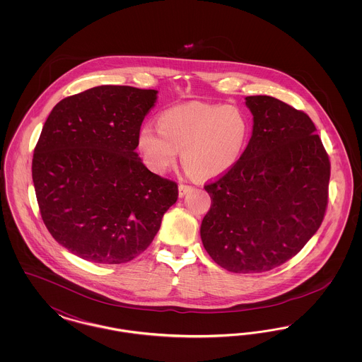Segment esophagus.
<instances>
[{
    "instance_id": "obj_1",
    "label": "esophagus",
    "mask_w": 362,
    "mask_h": 362,
    "mask_svg": "<svg viewBox=\"0 0 362 362\" xmlns=\"http://www.w3.org/2000/svg\"><path fill=\"white\" fill-rule=\"evenodd\" d=\"M194 189L192 186H189V185H179V195L180 197H183V195H186V194H189Z\"/></svg>"
}]
</instances>
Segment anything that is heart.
Here are the masks:
<instances>
[{
  "label": "heart",
  "instance_id": "heart-1",
  "mask_svg": "<svg viewBox=\"0 0 362 362\" xmlns=\"http://www.w3.org/2000/svg\"><path fill=\"white\" fill-rule=\"evenodd\" d=\"M251 136V121L238 105L194 103L173 105L157 117V129L144 124L138 151L156 173L173 168L182 151L189 173L213 179L230 171L241 158Z\"/></svg>",
  "mask_w": 362,
  "mask_h": 362
}]
</instances>
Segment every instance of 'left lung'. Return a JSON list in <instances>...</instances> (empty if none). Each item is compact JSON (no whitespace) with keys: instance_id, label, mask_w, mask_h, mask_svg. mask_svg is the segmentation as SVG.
<instances>
[{"instance_id":"left-lung-1","label":"left lung","mask_w":362,"mask_h":362,"mask_svg":"<svg viewBox=\"0 0 362 362\" xmlns=\"http://www.w3.org/2000/svg\"><path fill=\"white\" fill-rule=\"evenodd\" d=\"M252 137L239 163L204 187V247L232 273H264L297 255L323 223L331 164L310 117L272 96H247Z\"/></svg>"}]
</instances>
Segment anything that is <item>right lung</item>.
I'll return each instance as SVG.
<instances>
[{"label": "right lung", "mask_w": 362, "mask_h": 362, "mask_svg": "<svg viewBox=\"0 0 362 362\" xmlns=\"http://www.w3.org/2000/svg\"><path fill=\"white\" fill-rule=\"evenodd\" d=\"M155 89L100 86L52 108L33 157L42 220L71 254L100 264L126 263L155 239L177 183L138 158V132Z\"/></svg>", "instance_id": "obj_1"}]
</instances>
